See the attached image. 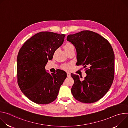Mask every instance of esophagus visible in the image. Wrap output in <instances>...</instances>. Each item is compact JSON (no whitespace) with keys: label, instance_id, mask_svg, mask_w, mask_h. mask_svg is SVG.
<instances>
[{"label":"esophagus","instance_id":"esophagus-1","mask_svg":"<svg viewBox=\"0 0 128 128\" xmlns=\"http://www.w3.org/2000/svg\"><path fill=\"white\" fill-rule=\"evenodd\" d=\"M67 76H68V77H70V73H67Z\"/></svg>","mask_w":128,"mask_h":128}]
</instances>
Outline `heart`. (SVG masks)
Listing matches in <instances>:
<instances>
[{
  "mask_svg": "<svg viewBox=\"0 0 128 128\" xmlns=\"http://www.w3.org/2000/svg\"><path fill=\"white\" fill-rule=\"evenodd\" d=\"M64 48H65V50H68V49H73L74 48V45L70 43V42H67V43L66 44L65 46H64ZM70 67V65L69 64H64L62 68L64 70H68Z\"/></svg>",
  "mask_w": 128,
  "mask_h": 128,
  "instance_id": "obj_1",
  "label": "heart"
}]
</instances>
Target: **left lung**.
<instances>
[{
  "label": "left lung",
  "instance_id": "1",
  "mask_svg": "<svg viewBox=\"0 0 128 128\" xmlns=\"http://www.w3.org/2000/svg\"><path fill=\"white\" fill-rule=\"evenodd\" d=\"M67 40L75 46L77 66L86 68L83 80L71 74L74 83L71 89L73 96L84 103L100 100L110 88L114 76L115 56L109 42L94 32L84 30L70 34Z\"/></svg>",
  "mask_w": 128,
  "mask_h": 128
}]
</instances>
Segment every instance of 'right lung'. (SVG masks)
Instances as JSON below:
<instances>
[{"mask_svg":"<svg viewBox=\"0 0 128 128\" xmlns=\"http://www.w3.org/2000/svg\"><path fill=\"white\" fill-rule=\"evenodd\" d=\"M66 35L40 32L28 40L17 57V77L23 94L33 102L48 104L55 101L67 77L64 70L48 73L45 66L63 44Z\"/></svg>","mask_w":128,"mask_h":128,"instance_id":"right-lung-1","label":"right lung"}]
</instances>
